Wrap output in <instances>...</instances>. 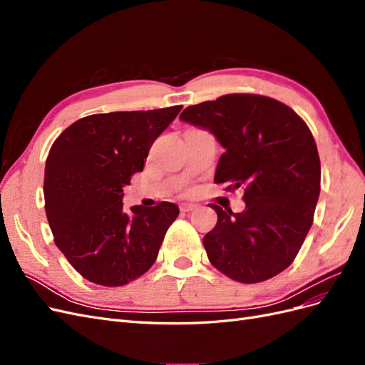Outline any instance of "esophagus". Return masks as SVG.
<instances>
[{
    "instance_id": "esophagus-1",
    "label": "esophagus",
    "mask_w": 365,
    "mask_h": 365,
    "mask_svg": "<svg viewBox=\"0 0 365 365\" xmlns=\"http://www.w3.org/2000/svg\"><path fill=\"white\" fill-rule=\"evenodd\" d=\"M196 207H197L196 204H182V205H181V212L189 213V212H193V210H195Z\"/></svg>"
}]
</instances>
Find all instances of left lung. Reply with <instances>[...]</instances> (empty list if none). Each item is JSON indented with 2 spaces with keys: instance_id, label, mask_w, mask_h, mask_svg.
<instances>
[{
  "instance_id": "8db88e82",
  "label": "left lung",
  "mask_w": 365,
  "mask_h": 365,
  "mask_svg": "<svg viewBox=\"0 0 365 365\" xmlns=\"http://www.w3.org/2000/svg\"><path fill=\"white\" fill-rule=\"evenodd\" d=\"M180 118L216 137L215 182L244 187L245 210L212 204L216 227L204 236L213 267L240 283L284 271L311 230L322 181L315 140L289 106L271 97L227 94L185 108Z\"/></svg>"
}]
</instances>
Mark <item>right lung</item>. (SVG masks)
<instances>
[{"instance_id": "add662e5", "label": "right lung", "mask_w": 365, "mask_h": 365, "mask_svg": "<svg viewBox=\"0 0 365 365\" xmlns=\"http://www.w3.org/2000/svg\"><path fill=\"white\" fill-rule=\"evenodd\" d=\"M182 109L94 114L74 121L53 143L43 175L54 244L82 277L123 286L157 260L178 217L172 202L123 212V187L141 172L153 141Z\"/></svg>"}]
</instances>
